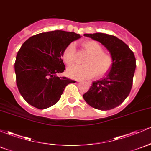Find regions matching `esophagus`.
Masks as SVG:
<instances>
[{
	"instance_id": "34e87169",
	"label": "esophagus",
	"mask_w": 151,
	"mask_h": 151,
	"mask_svg": "<svg viewBox=\"0 0 151 151\" xmlns=\"http://www.w3.org/2000/svg\"><path fill=\"white\" fill-rule=\"evenodd\" d=\"M77 82H81V81H77Z\"/></svg>"
}]
</instances>
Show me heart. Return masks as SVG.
I'll list each match as a JSON object with an SVG mask.
<instances>
[{
	"label": "heart",
	"instance_id": "heart-1",
	"mask_svg": "<svg viewBox=\"0 0 151 151\" xmlns=\"http://www.w3.org/2000/svg\"><path fill=\"white\" fill-rule=\"evenodd\" d=\"M83 46L89 53V56L84 61L83 65L74 64L67 68V74L69 77L76 79H89L96 76L101 77L110 71L112 64L110 55L103 52L102 46L95 41H87ZM63 59L67 64L75 61L76 46L70 43L63 51Z\"/></svg>",
	"mask_w": 151,
	"mask_h": 151
}]
</instances>
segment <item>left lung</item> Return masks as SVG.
Listing matches in <instances>:
<instances>
[{
    "mask_svg": "<svg viewBox=\"0 0 151 151\" xmlns=\"http://www.w3.org/2000/svg\"><path fill=\"white\" fill-rule=\"evenodd\" d=\"M84 35L105 46L110 51L112 64L105 77L93 82L83 97L94 108L112 110L120 105L130 94L136 67L135 57L129 46L115 36L102 33Z\"/></svg>",
    "mask_w": 151,
    "mask_h": 151,
    "instance_id": "left-lung-1",
    "label": "left lung"
}]
</instances>
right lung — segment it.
<instances>
[{
	"mask_svg": "<svg viewBox=\"0 0 151 151\" xmlns=\"http://www.w3.org/2000/svg\"><path fill=\"white\" fill-rule=\"evenodd\" d=\"M80 37L57 30L36 34L23 44L14 67L18 89L29 105L40 110L51 107L59 100L66 86L74 82L57 74L65 69L64 49Z\"/></svg>",
	"mask_w": 151,
	"mask_h": 151,
	"instance_id": "add662e5",
	"label": "right lung"
}]
</instances>
